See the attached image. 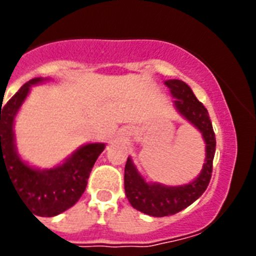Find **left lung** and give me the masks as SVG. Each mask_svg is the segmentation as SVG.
<instances>
[{"mask_svg":"<svg viewBox=\"0 0 256 256\" xmlns=\"http://www.w3.org/2000/svg\"><path fill=\"white\" fill-rule=\"evenodd\" d=\"M164 85L170 88L175 110L188 120L206 144V158L202 171L194 180L180 186H166L158 182H148L140 175L132 156L124 166V191L128 202L136 210L152 216H168L184 210L206 191L212 172L215 156V134L207 108L203 106L190 86L180 80H168Z\"/></svg>","mask_w":256,"mask_h":256,"instance_id":"8db88e82","label":"left lung"}]
</instances>
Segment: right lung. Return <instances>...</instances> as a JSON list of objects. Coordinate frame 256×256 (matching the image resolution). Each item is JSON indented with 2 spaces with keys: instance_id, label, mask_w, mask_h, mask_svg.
Instances as JSON below:
<instances>
[{
  "instance_id": "add662e5",
  "label": "right lung",
  "mask_w": 256,
  "mask_h": 256,
  "mask_svg": "<svg viewBox=\"0 0 256 256\" xmlns=\"http://www.w3.org/2000/svg\"><path fill=\"white\" fill-rule=\"evenodd\" d=\"M49 78L26 82L8 104L0 106V179L4 170L12 178L22 202L40 216H56L81 198L92 168L104 150V144H88L77 148L62 164L52 168H37L22 160L16 146L14 120L30 88Z\"/></svg>"
}]
</instances>
